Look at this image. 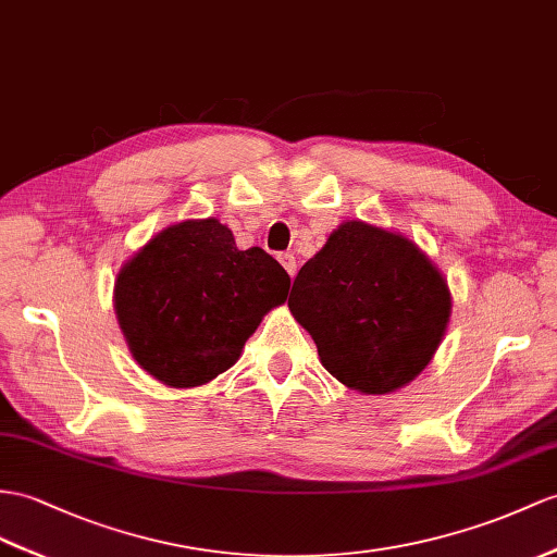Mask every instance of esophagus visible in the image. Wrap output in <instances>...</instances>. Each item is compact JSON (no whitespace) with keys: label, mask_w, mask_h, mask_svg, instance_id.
Masks as SVG:
<instances>
[{"label":"esophagus","mask_w":557,"mask_h":557,"mask_svg":"<svg viewBox=\"0 0 557 557\" xmlns=\"http://www.w3.org/2000/svg\"><path fill=\"white\" fill-rule=\"evenodd\" d=\"M278 262L283 264V269L288 271V276H290V278H295V274H297V262H295V255H293V252H281V255H278Z\"/></svg>","instance_id":"esophagus-1"}]
</instances>
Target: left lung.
<instances>
[{
  "label": "left lung",
  "mask_w": 557,
  "mask_h": 557,
  "mask_svg": "<svg viewBox=\"0 0 557 557\" xmlns=\"http://www.w3.org/2000/svg\"><path fill=\"white\" fill-rule=\"evenodd\" d=\"M288 307L325 371L351 389L387 395L430 363L451 297L409 238L345 222L297 271Z\"/></svg>",
  "instance_id": "8db88e82"
}]
</instances>
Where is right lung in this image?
<instances>
[{
	"label": "right lung",
	"instance_id": "add662e5",
	"mask_svg": "<svg viewBox=\"0 0 557 557\" xmlns=\"http://www.w3.org/2000/svg\"><path fill=\"white\" fill-rule=\"evenodd\" d=\"M290 276L262 248L238 250L216 220L174 224L122 267L115 311L134 359L170 387L232 369Z\"/></svg>",
	"mask_w": 557,
	"mask_h": 557
}]
</instances>
